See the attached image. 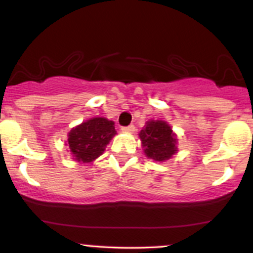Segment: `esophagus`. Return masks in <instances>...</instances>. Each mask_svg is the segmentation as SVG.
Masks as SVG:
<instances>
[{"label":"esophagus","instance_id":"obj_1","mask_svg":"<svg viewBox=\"0 0 253 253\" xmlns=\"http://www.w3.org/2000/svg\"><path fill=\"white\" fill-rule=\"evenodd\" d=\"M134 125H129V126H126V127H122V131L124 132H127V133H132V132H134Z\"/></svg>","mask_w":253,"mask_h":253}]
</instances>
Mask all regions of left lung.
<instances>
[{
	"label": "left lung",
	"mask_w": 253,
	"mask_h": 253,
	"mask_svg": "<svg viewBox=\"0 0 253 253\" xmlns=\"http://www.w3.org/2000/svg\"><path fill=\"white\" fill-rule=\"evenodd\" d=\"M139 138L144 154L155 161H166L177 153V137L171 126L161 120L147 121Z\"/></svg>",
	"instance_id": "1"
}]
</instances>
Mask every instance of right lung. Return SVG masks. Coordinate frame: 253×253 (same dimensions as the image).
<instances>
[{"label":"right lung","mask_w":253,"mask_h":253,"mask_svg":"<svg viewBox=\"0 0 253 253\" xmlns=\"http://www.w3.org/2000/svg\"><path fill=\"white\" fill-rule=\"evenodd\" d=\"M115 134L114 121L105 118L89 119L74 127L68 134L69 149L74 160L80 164L94 161L104 153L105 147Z\"/></svg>","instance_id":"1"}]
</instances>
